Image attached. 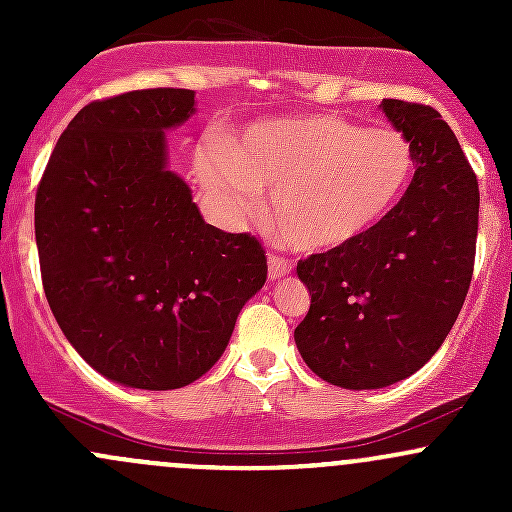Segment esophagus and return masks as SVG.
<instances>
[{
  "instance_id": "obj_1",
  "label": "esophagus",
  "mask_w": 512,
  "mask_h": 512,
  "mask_svg": "<svg viewBox=\"0 0 512 512\" xmlns=\"http://www.w3.org/2000/svg\"><path fill=\"white\" fill-rule=\"evenodd\" d=\"M289 272H292V262L282 260V257H277V255L267 257V275H270L272 282L282 280V277L289 275Z\"/></svg>"
}]
</instances>
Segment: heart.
<instances>
[{
  "label": "heart",
  "mask_w": 512,
  "mask_h": 512,
  "mask_svg": "<svg viewBox=\"0 0 512 512\" xmlns=\"http://www.w3.org/2000/svg\"><path fill=\"white\" fill-rule=\"evenodd\" d=\"M195 175L232 218L255 213L270 190L277 235L302 252H329L394 210L414 175V151L399 131L317 113L252 123L227 148H203Z\"/></svg>",
  "instance_id": "b5f03b06"
}]
</instances>
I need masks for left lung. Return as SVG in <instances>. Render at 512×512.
Returning a JSON list of instances; mask_svg holds the SVG:
<instances>
[{
    "mask_svg": "<svg viewBox=\"0 0 512 512\" xmlns=\"http://www.w3.org/2000/svg\"><path fill=\"white\" fill-rule=\"evenodd\" d=\"M411 143L404 198L364 237L297 262L312 294L294 329L304 364L342 389H384L416 374L451 332L473 275L478 180L441 113L384 98Z\"/></svg>",
    "mask_w": 512,
    "mask_h": 512,
    "instance_id": "8db88e82",
    "label": "left lung"
}]
</instances>
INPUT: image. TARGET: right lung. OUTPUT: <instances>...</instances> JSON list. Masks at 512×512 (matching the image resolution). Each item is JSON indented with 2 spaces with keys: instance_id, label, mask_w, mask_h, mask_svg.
<instances>
[{
  "instance_id": "obj_1",
  "label": "right lung",
  "mask_w": 512,
  "mask_h": 512,
  "mask_svg": "<svg viewBox=\"0 0 512 512\" xmlns=\"http://www.w3.org/2000/svg\"><path fill=\"white\" fill-rule=\"evenodd\" d=\"M193 113L188 89L89 103L36 190L51 312L86 364L131 389H180L213 369L267 280L260 242L205 223L168 168L165 133Z\"/></svg>"
}]
</instances>
